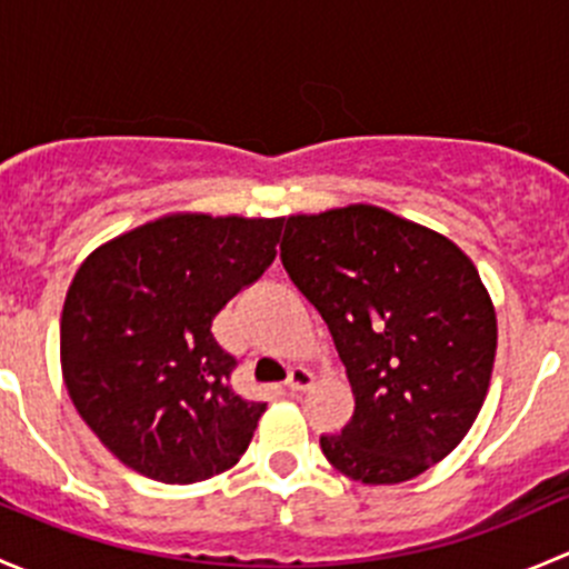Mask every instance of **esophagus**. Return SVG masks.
Here are the masks:
<instances>
[{
	"instance_id": "34e87169",
	"label": "esophagus",
	"mask_w": 569,
	"mask_h": 569,
	"mask_svg": "<svg viewBox=\"0 0 569 569\" xmlns=\"http://www.w3.org/2000/svg\"><path fill=\"white\" fill-rule=\"evenodd\" d=\"M313 386V375L308 369H291L289 380H286V388L289 393H302Z\"/></svg>"
}]
</instances>
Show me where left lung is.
I'll use <instances>...</instances> for the list:
<instances>
[{"mask_svg": "<svg viewBox=\"0 0 569 569\" xmlns=\"http://www.w3.org/2000/svg\"><path fill=\"white\" fill-rule=\"evenodd\" d=\"M280 261L325 319L355 412L321 435L330 465L399 485L457 449L496 360V311L470 258L440 233L377 206L286 220Z\"/></svg>", "mask_w": 569, "mask_h": 569, "instance_id": "obj_1", "label": "left lung"}]
</instances>
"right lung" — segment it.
Returning <instances> with one entry per match:
<instances>
[{"instance_id": "right-lung-1", "label": "right lung", "mask_w": 569, "mask_h": 569, "mask_svg": "<svg viewBox=\"0 0 569 569\" xmlns=\"http://www.w3.org/2000/svg\"><path fill=\"white\" fill-rule=\"evenodd\" d=\"M283 220L173 214L90 252L66 295V388L101 443L148 479L192 485L248 451L263 401L231 388L211 321L256 283Z\"/></svg>"}]
</instances>
